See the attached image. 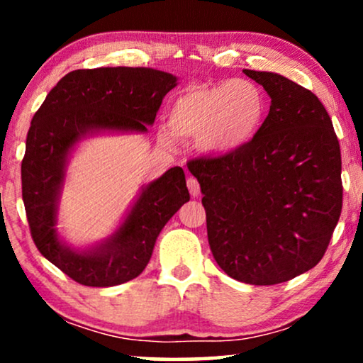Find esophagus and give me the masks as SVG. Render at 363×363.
<instances>
[{
	"instance_id": "34e87169",
	"label": "esophagus",
	"mask_w": 363,
	"mask_h": 363,
	"mask_svg": "<svg viewBox=\"0 0 363 363\" xmlns=\"http://www.w3.org/2000/svg\"><path fill=\"white\" fill-rule=\"evenodd\" d=\"M186 185H188V190H190L191 196H200V183H198L196 178H193V177L188 178Z\"/></svg>"
}]
</instances>
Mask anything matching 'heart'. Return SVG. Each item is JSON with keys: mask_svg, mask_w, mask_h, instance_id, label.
Instances as JSON below:
<instances>
[{"mask_svg": "<svg viewBox=\"0 0 363 363\" xmlns=\"http://www.w3.org/2000/svg\"><path fill=\"white\" fill-rule=\"evenodd\" d=\"M267 113V99L257 84L228 79L191 86L178 94L172 106L170 127L177 135L198 140L208 155L226 157L256 140Z\"/></svg>", "mask_w": 363, "mask_h": 363, "instance_id": "obj_1", "label": "heart"}]
</instances>
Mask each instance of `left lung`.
Listing matches in <instances>:
<instances>
[{"mask_svg": "<svg viewBox=\"0 0 363 363\" xmlns=\"http://www.w3.org/2000/svg\"><path fill=\"white\" fill-rule=\"evenodd\" d=\"M271 107L241 152L201 157L188 170L201 186L208 242L233 279L272 286L322 259L342 211L340 147L311 91L281 74L242 69Z\"/></svg>", "mask_w": 363, "mask_h": 363, "instance_id": "obj_1", "label": "left lung"}]
</instances>
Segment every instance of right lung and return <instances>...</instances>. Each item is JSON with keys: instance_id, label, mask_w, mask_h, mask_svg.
I'll list each match as a JSON object with an SVG mask.
<instances>
[{"instance_id": "add662e5", "label": "right lung", "mask_w": 363, "mask_h": 363, "mask_svg": "<svg viewBox=\"0 0 363 363\" xmlns=\"http://www.w3.org/2000/svg\"><path fill=\"white\" fill-rule=\"evenodd\" d=\"M177 84V76L152 67L77 69L51 89L34 113L21 163L28 223L39 252L79 284L111 287L140 274L163 226L190 193L183 168L173 167L140 188L112 235L72 246L57 230L72 153L96 135L147 133Z\"/></svg>"}]
</instances>
